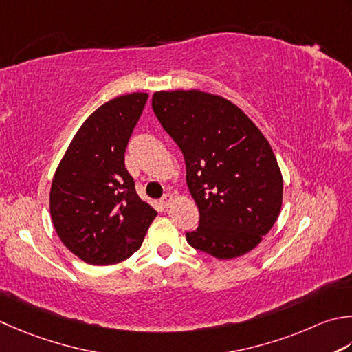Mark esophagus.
I'll return each instance as SVG.
<instances>
[{
	"instance_id": "1",
	"label": "esophagus",
	"mask_w": 352,
	"mask_h": 352,
	"mask_svg": "<svg viewBox=\"0 0 352 352\" xmlns=\"http://www.w3.org/2000/svg\"><path fill=\"white\" fill-rule=\"evenodd\" d=\"M160 203H162L163 208H168V206L172 203V195L170 194H164L162 197V199H160Z\"/></svg>"
}]
</instances>
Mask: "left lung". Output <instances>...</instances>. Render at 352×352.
Here are the masks:
<instances>
[{
  "label": "left lung",
  "mask_w": 352,
  "mask_h": 352,
  "mask_svg": "<svg viewBox=\"0 0 352 352\" xmlns=\"http://www.w3.org/2000/svg\"><path fill=\"white\" fill-rule=\"evenodd\" d=\"M153 109L183 153L199 210L188 243L218 259L254 249L282 206V175L263 133L232 102L197 89L158 91Z\"/></svg>",
  "instance_id": "8db88e82"
}]
</instances>
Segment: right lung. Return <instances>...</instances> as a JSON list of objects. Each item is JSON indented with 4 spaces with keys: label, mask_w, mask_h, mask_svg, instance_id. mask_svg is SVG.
<instances>
[{
    "label": "right lung",
    "mask_w": 352,
    "mask_h": 352,
    "mask_svg": "<svg viewBox=\"0 0 352 352\" xmlns=\"http://www.w3.org/2000/svg\"><path fill=\"white\" fill-rule=\"evenodd\" d=\"M146 100V93H133L103 103L76 133L54 174L53 226L67 249L88 264L129 258L157 217L125 168L128 142Z\"/></svg>",
    "instance_id": "1"
}]
</instances>
